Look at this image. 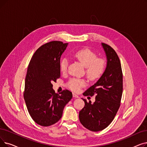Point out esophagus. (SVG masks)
<instances>
[{
	"mask_svg": "<svg viewBox=\"0 0 147 147\" xmlns=\"http://www.w3.org/2000/svg\"><path fill=\"white\" fill-rule=\"evenodd\" d=\"M73 97H74V98H79V96H78V95L77 94H74V93H73Z\"/></svg>",
	"mask_w": 147,
	"mask_h": 147,
	"instance_id": "obj_1",
	"label": "esophagus"
}]
</instances>
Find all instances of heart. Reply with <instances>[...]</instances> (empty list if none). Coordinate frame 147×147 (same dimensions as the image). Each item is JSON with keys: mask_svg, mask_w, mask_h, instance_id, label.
<instances>
[{"mask_svg": "<svg viewBox=\"0 0 147 147\" xmlns=\"http://www.w3.org/2000/svg\"><path fill=\"white\" fill-rule=\"evenodd\" d=\"M74 58L77 59L86 68V73L88 77L95 80L98 79L103 74L105 63L103 59L97 58V55L89 49H82L74 53ZM68 65V60L63 58L60 63V68L62 72H65ZM86 82L84 79L74 78L70 80L68 83V87L74 91H78L85 86Z\"/></svg>", "mask_w": 147, "mask_h": 147, "instance_id": "obj_1", "label": "heart"}]
</instances>
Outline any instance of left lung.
I'll use <instances>...</instances> for the list:
<instances>
[{
    "label": "left lung",
    "instance_id": "obj_1",
    "mask_svg": "<svg viewBox=\"0 0 147 147\" xmlns=\"http://www.w3.org/2000/svg\"><path fill=\"white\" fill-rule=\"evenodd\" d=\"M106 57V67L96 82L83 94L95 96V101L87 102L79 112L81 124L87 129L98 131L105 129L113 121L119 109L123 94V73L117 53L111 46L101 43Z\"/></svg>",
    "mask_w": 147,
    "mask_h": 147
}]
</instances>
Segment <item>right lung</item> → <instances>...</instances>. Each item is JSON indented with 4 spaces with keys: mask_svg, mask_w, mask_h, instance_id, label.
<instances>
[{
    "mask_svg": "<svg viewBox=\"0 0 147 147\" xmlns=\"http://www.w3.org/2000/svg\"><path fill=\"white\" fill-rule=\"evenodd\" d=\"M68 44L57 41L44 44L37 49L29 62L24 98L30 117L41 126L58 122L63 108L73 97L68 89L55 93L52 85L61 76L60 59Z\"/></svg>",
    "mask_w": 147,
    "mask_h": 147,
    "instance_id": "add662e5",
    "label": "right lung"
}]
</instances>
